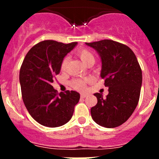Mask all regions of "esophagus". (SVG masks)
Segmentation results:
<instances>
[{"mask_svg": "<svg viewBox=\"0 0 159 159\" xmlns=\"http://www.w3.org/2000/svg\"><path fill=\"white\" fill-rule=\"evenodd\" d=\"M88 96L87 94H84V93H82V94H81V98H86Z\"/></svg>", "mask_w": 159, "mask_h": 159, "instance_id": "34e87169", "label": "esophagus"}]
</instances>
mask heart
<instances>
[{"mask_svg":"<svg viewBox=\"0 0 159 159\" xmlns=\"http://www.w3.org/2000/svg\"><path fill=\"white\" fill-rule=\"evenodd\" d=\"M78 57L81 60V61L85 65L86 63L89 61H94V57L92 53L88 49H81L78 51L77 52ZM68 57H65L61 62V69L64 70L66 68L67 63H68ZM89 81V79H75L71 81V86L74 89L77 90H83L85 87L86 83Z\"/></svg>","mask_w":159,"mask_h":159,"instance_id":"obj_1","label":"heart"}]
</instances>
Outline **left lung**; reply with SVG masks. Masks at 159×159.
Instances as JSON below:
<instances>
[{"label":"left lung","mask_w":159,"mask_h":159,"mask_svg":"<svg viewBox=\"0 0 159 159\" xmlns=\"http://www.w3.org/2000/svg\"><path fill=\"white\" fill-rule=\"evenodd\" d=\"M85 44L98 54L101 78L108 88L105 98L94 94L98 103L91 108V118L102 127H118L129 119L139 103L142 83L140 65L131 49L121 43L102 40Z\"/></svg>","instance_id":"8db88e82"}]
</instances>
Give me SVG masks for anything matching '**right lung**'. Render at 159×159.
<instances>
[{
	"mask_svg": "<svg viewBox=\"0 0 159 159\" xmlns=\"http://www.w3.org/2000/svg\"><path fill=\"white\" fill-rule=\"evenodd\" d=\"M77 44L41 41L30 48L20 67L19 81L25 107L35 121L46 127H59L68 122L79 102L77 91L57 94L51 85L53 78L60 73L64 57Z\"/></svg>",
	"mask_w": 159,
	"mask_h": 159,
	"instance_id": "1",
	"label": "right lung"
}]
</instances>
